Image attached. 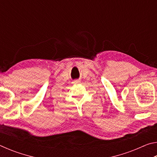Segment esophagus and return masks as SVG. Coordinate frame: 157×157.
<instances>
[{
    "label": "esophagus",
    "instance_id": "esophagus-1",
    "mask_svg": "<svg viewBox=\"0 0 157 157\" xmlns=\"http://www.w3.org/2000/svg\"><path fill=\"white\" fill-rule=\"evenodd\" d=\"M79 82H80V81H79V80H75L73 82V83L74 84H78V83H79Z\"/></svg>",
    "mask_w": 157,
    "mask_h": 157
}]
</instances>
